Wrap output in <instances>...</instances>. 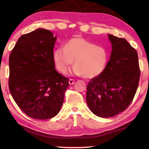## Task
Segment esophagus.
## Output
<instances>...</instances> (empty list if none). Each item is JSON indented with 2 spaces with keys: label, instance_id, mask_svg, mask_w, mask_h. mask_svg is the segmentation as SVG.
I'll list each match as a JSON object with an SVG mask.
<instances>
[{
  "label": "esophagus",
  "instance_id": "1",
  "mask_svg": "<svg viewBox=\"0 0 149 149\" xmlns=\"http://www.w3.org/2000/svg\"><path fill=\"white\" fill-rule=\"evenodd\" d=\"M69 83L70 85H73L75 83V80L74 79H71V78H70V79L69 80Z\"/></svg>",
  "mask_w": 149,
  "mask_h": 149
}]
</instances>
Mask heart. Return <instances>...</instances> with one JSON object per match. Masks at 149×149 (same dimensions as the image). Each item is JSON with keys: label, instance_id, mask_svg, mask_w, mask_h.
Here are the masks:
<instances>
[{"label": "heart", "instance_id": "1", "mask_svg": "<svg viewBox=\"0 0 149 149\" xmlns=\"http://www.w3.org/2000/svg\"><path fill=\"white\" fill-rule=\"evenodd\" d=\"M110 59V50L81 37H74L53 52V61L59 72L66 73L74 60L73 72L85 78L102 75Z\"/></svg>", "mask_w": 149, "mask_h": 149}]
</instances>
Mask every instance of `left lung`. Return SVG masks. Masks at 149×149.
<instances>
[{"label": "left lung", "instance_id": "obj_1", "mask_svg": "<svg viewBox=\"0 0 149 149\" xmlns=\"http://www.w3.org/2000/svg\"><path fill=\"white\" fill-rule=\"evenodd\" d=\"M112 51L105 71L87 86L86 102L94 114L113 117L132 102L140 78L138 54L125 38L109 34Z\"/></svg>", "mask_w": 149, "mask_h": 149}]
</instances>
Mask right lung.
I'll use <instances>...</instances> for the list:
<instances>
[{"mask_svg": "<svg viewBox=\"0 0 149 149\" xmlns=\"http://www.w3.org/2000/svg\"><path fill=\"white\" fill-rule=\"evenodd\" d=\"M57 40L50 31L38 29L22 35L9 57V89L18 107L34 119L57 116L69 79L57 72L53 61Z\"/></svg>", "mask_w": 149, "mask_h": 149, "instance_id": "add662e5", "label": "right lung"}]
</instances>
